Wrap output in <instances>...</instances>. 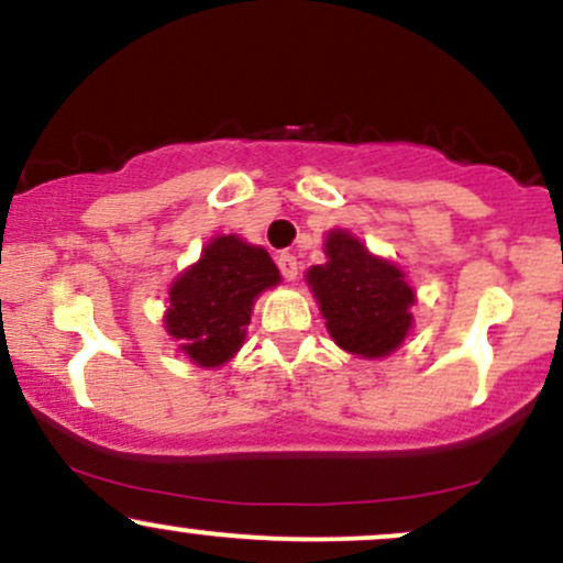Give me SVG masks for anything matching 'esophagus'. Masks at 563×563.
<instances>
[{
	"instance_id": "esophagus-1",
	"label": "esophagus",
	"mask_w": 563,
	"mask_h": 563,
	"mask_svg": "<svg viewBox=\"0 0 563 563\" xmlns=\"http://www.w3.org/2000/svg\"><path fill=\"white\" fill-rule=\"evenodd\" d=\"M277 269H280V275L286 277V280H296V275H299V262H296L294 254L283 251V254L277 256Z\"/></svg>"
}]
</instances>
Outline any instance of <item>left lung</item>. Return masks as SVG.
Here are the masks:
<instances>
[{"label": "left lung", "instance_id": "1", "mask_svg": "<svg viewBox=\"0 0 563 563\" xmlns=\"http://www.w3.org/2000/svg\"><path fill=\"white\" fill-rule=\"evenodd\" d=\"M325 264L307 273L318 296L328 333L341 349L363 357H384L410 331L416 301L405 275L389 262L367 254L357 238L333 230L325 243Z\"/></svg>", "mask_w": 563, "mask_h": 563}]
</instances>
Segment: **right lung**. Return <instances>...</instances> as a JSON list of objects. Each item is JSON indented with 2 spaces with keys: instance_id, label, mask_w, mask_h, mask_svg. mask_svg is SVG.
<instances>
[{
  "instance_id": "1",
  "label": "right lung",
  "mask_w": 563,
  "mask_h": 563,
  "mask_svg": "<svg viewBox=\"0 0 563 563\" xmlns=\"http://www.w3.org/2000/svg\"><path fill=\"white\" fill-rule=\"evenodd\" d=\"M277 280L280 275L267 251L235 235L214 238L200 262L172 286L166 331L192 363H228L243 344L254 299Z\"/></svg>"
}]
</instances>
